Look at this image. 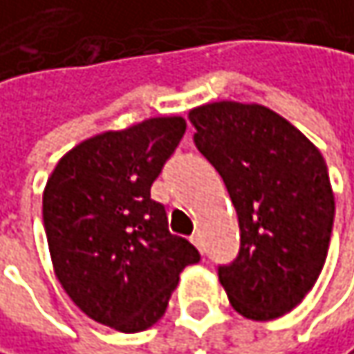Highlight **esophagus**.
Returning <instances> with one entry per match:
<instances>
[{
    "label": "esophagus",
    "instance_id": "1",
    "mask_svg": "<svg viewBox=\"0 0 354 354\" xmlns=\"http://www.w3.org/2000/svg\"><path fill=\"white\" fill-rule=\"evenodd\" d=\"M190 241H192L194 245H196V247H198V251H203V237H201L198 233H194V235L190 237Z\"/></svg>",
    "mask_w": 354,
    "mask_h": 354
}]
</instances>
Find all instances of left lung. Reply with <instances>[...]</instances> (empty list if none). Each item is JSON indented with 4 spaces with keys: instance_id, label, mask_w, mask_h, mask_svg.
Segmentation results:
<instances>
[{
    "instance_id": "left-lung-1",
    "label": "left lung",
    "mask_w": 354,
    "mask_h": 354,
    "mask_svg": "<svg viewBox=\"0 0 354 354\" xmlns=\"http://www.w3.org/2000/svg\"><path fill=\"white\" fill-rule=\"evenodd\" d=\"M194 144L221 174L241 249L218 281L249 320L294 310L324 268L335 192L320 149L266 105L216 101L188 111Z\"/></svg>"
}]
</instances>
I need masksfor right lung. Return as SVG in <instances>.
Returning <instances> with one entry per match:
<instances>
[{
	"label": "right lung",
	"mask_w": 354,
	"mask_h": 354,
	"mask_svg": "<svg viewBox=\"0 0 354 354\" xmlns=\"http://www.w3.org/2000/svg\"><path fill=\"white\" fill-rule=\"evenodd\" d=\"M184 131L180 115H164L97 133L60 158L44 188L56 279L88 318L119 333L153 326L180 272L201 261L149 196Z\"/></svg>",
	"instance_id": "right-lung-1"
}]
</instances>
